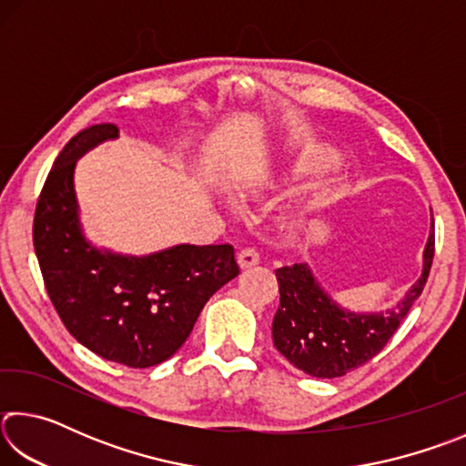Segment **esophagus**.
Returning a JSON list of instances; mask_svg holds the SVG:
<instances>
[{"instance_id": "obj_1", "label": "esophagus", "mask_w": 466, "mask_h": 466, "mask_svg": "<svg viewBox=\"0 0 466 466\" xmlns=\"http://www.w3.org/2000/svg\"><path fill=\"white\" fill-rule=\"evenodd\" d=\"M258 261H261V255H258L257 248H242L238 252V265L242 267V269H248V267H255L258 265Z\"/></svg>"}]
</instances>
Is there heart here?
<instances>
[{"mask_svg": "<svg viewBox=\"0 0 466 466\" xmlns=\"http://www.w3.org/2000/svg\"><path fill=\"white\" fill-rule=\"evenodd\" d=\"M335 164H337V157L333 154L327 152V149H322V147H312L298 156L296 168H298V172H304V175H314V172L330 170ZM261 187H263V178H252L247 185H244V191L255 193Z\"/></svg>", "mask_w": 466, "mask_h": 466, "instance_id": "b5f03b06", "label": "heart"}]
</instances>
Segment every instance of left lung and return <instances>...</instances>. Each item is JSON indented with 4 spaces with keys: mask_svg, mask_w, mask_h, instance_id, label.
<instances>
[{
    "mask_svg": "<svg viewBox=\"0 0 466 466\" xmlns=\"http://www.w3.org/2000/svg\"><path fill=\"white\" fill-rule=\"evenodd\" d=\"M433 232L423 250V271L397 306L380 312H351L339 306L310 267H279V309L273 317V343L289 364L314 378H337L372 360L421 296L433 261Z\"/></svg>",
    "mask_w": 466,
    "mask_h": 466,
    "instance_id": "1",
    "label": "left lung"
}]
</instances>
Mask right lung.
I'll use <instances>...</instances> for the list:
<instances>
[{"instance_id": "1", "label": "right lung", "mask_w": 466, "mask_h": 466, "mask_svg": "<svg viewBox=\"0 0 466 466\" xmlns=\"http://www.w3.org/2000/svg\"><path fill=\"white\" fill-rule=\"evenodd\" d=\"M92 125L61 149L38 197L35 252L63 325L96 356L129 368L162 364L180 350L208 299L240 273L230 244H177L146 257L96 248L80 224L76 162L106 139Z\"/></svg>"}]
</instances>
